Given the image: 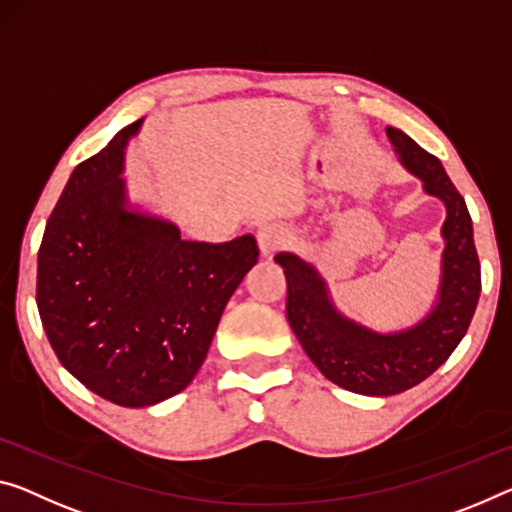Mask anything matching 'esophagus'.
Segmentation results:
<instances>
[{"mask_svg":"<svg viewBox=\"0 0 512 512\" xmlns=\"http://www.w3.org/2000/svg\"><path fill=\"white\" fill-rule=\"evenodd\" d=\"M288 231L283 229L281 224H265L261 231H258V249H261L263 256H272L274 251H279L288 245Z\"/></svg>","mask_w":512,"mask_h":512,"instance_id":"34e87169","label":"esophagus"}]
</instances>
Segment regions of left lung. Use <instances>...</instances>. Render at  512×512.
Wrapping results in <instances>:
<instances>
[{"mask_svg": "<svg viewBox=\"0 0 512 512\" xmlns=\"http://www.w3.org/2000/svg\"><path fill=\"white\" fill-rule=\"evenodd\" d=\"M387 135L426 192L446 203L444 274L430 316L405 332L375 334L334 309L325 281L309 263L286 251L274 256L288 283L286 316L304 352L327 380L364 396H393L435 373L467 334L481 297V263L465 199L435 155L403 130L387 128Z\"/></svg>", "mask_w": 512, "mask_h": 512, "instance_id": "8db88e82", "label": "left lung"}]
</instances>
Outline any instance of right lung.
I'll use <instances>...</instances> for the list:
<instances>
[{
  "label": "right lung",
  "instance_id": "1",
  "mask_svg": "<svg viewBox=\"0 0 512 512\" xmlns=\"http://www.w3.org/2000/svg\"><path fill=\"white\" fill-rule=\"evenodd\" d=\"M132 123L80 162L47 219L36 304L61 366L121 407H148L199 373L224 306L258 261L254 235L183 240L174 224L125 208Z\"/></svg>",
  "mask_w": 512,
  "mask_h": 512
}]
</instances>
